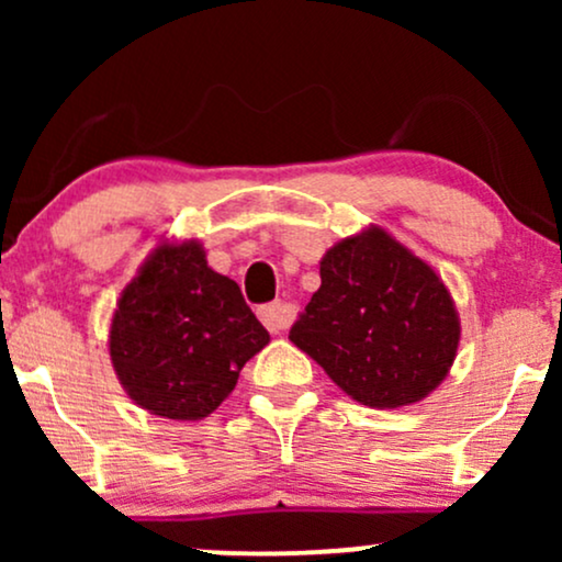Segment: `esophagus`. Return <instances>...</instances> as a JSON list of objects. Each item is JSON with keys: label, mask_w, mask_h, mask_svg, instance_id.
<instances>
[{"label": "esophagus", "mask_w": 562, "mask_h": 562, "mask_svg": "<svg viewBox=\"0 0 562 562\" xmlns=\"http://www.w3.org/2000/svg\"><path fill=\"white\" fill-rule=\"evenodd\" d=\"M259 317H261L263 325H267L269 333H280L290 325V319H293V312H290L288 303L274 301V303H267V306L259 308Z\"/></svg>", "instance_id": "34e87169"}]
</instances>
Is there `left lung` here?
<instances>
[{
	"label": "left lung",
	"instance_id": "left-lung-1",
	"mask_svg": "<svg viewBox=\"0 0 562 562\" xmlns=\"http://www.w3.org/2000/svg\"><path fill=\"white\" fill-rule=\"evenodd\" d=\"M319 277L290 340L333 383L378 409L420 402L441 383L460 322L428 263L383 229H367L327 250Z\"/></svg>",
	"mask_w": 562,
	"mask_h": 562
}]
</instances>
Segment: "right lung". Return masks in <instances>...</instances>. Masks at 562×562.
Returning <instances> with one entry per match:
<instances>
[{"mask_svg": "<svg viewBox=\"0 0 562 562\" xmlns=\"http://www.w3.org/2000/svg\"><path fill=\"white\" fill-rule=\"evenodd\" d=\"M269 344L240 288L198 243L160 245L121 295L111 359L128 396L169 420L209 417Z\"/></svg>", "mask_w": 562, "mask_h": 562, "instance_id": "right-lung-1", "label": "right lung"}]
</instances>
